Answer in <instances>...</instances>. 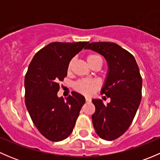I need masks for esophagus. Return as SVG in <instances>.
Returning a JSON list of instances; mask_svg holds the SVG:
<instances>
[{"label": "esophagus", "mask_w": 160, "mask_h": 160, "mask_svg": "<svg viewBox=\"0 0 160 160\" xmlns=\"http://www.w3.org/2000/svg\"><path fill=\"white\" fill-rule=\"evenodd\" d=\"M85 99H86V102H90L91 101V98H89V97H86Z\"/></svg>", "instance_id": "1"}]
</instances>
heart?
I'll return each mask as SVG.
<instances>
[{
	"instance_id": "1",
	"label": "heart",
	"mask_w": 160,
	"mask_h": 160,
	"mask_svg": "<svg viewBox=\"0 0 160 160\" xmlns=\"http://www.w3.org/2000/svg\"><path fill=\"white\" fill-rule=\"evenodd\" d=\"M87 61H88L89 66L93 64L95 62H101L102 63V58L101 56L98 54H90L87 57ZM71 63L69 66V70H70ZM99 88V83L96 80H88V79H83L80 81L77 82L75 84V89L77 91L83 93L86 95H91L98 90Z\"/></svg>"
}]
</instances>
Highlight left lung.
I'll return each mask as SVG.
<instances>
[{"mask_svg": "<svg viewBox=\"0 0 160 160\" xmlns=\"http://www.w3.org/2000/svg\"><path fill=\"white\" fill-rule=\"evenodd\" d=\"M84 49L99 53L107 61L108 72L101 93L111 101L104 105L102 100L92 99L95 106L92 122L98 136L111 141L132 124L141 102L142 79L134 56L116 43L91 42Z\"/></svg>", "mask_w": 160, "mask_h": 160, "instance_id": "1", "label": "left lung"}]
</instances>
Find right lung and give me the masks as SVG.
Here are the masks:
<instances>
[{"mask_svg": "<svg viewBox=\"0 0 160 160\" xmlns=\"http://www.w3.org/2000/svg\"><path fill=\"white\" fill-rule=\"evenodd\" d=\"M88 43H49L35 55L28 66L25 77V105L34 125L50 141L70 136L85 103L84 97L77 92L72 91L66 99L57 93L70 60Z\"/></svg>", "mask_w": 160, "mask_h": 160, "instance_id": "obj_1", "label": "right lung"}]
</instances>
